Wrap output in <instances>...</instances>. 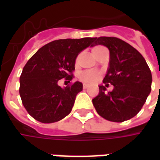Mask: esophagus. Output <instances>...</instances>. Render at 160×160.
Listing matches in <instances>:
<instances>
[{
    "mask_svg": "<svg viewBox=\"0 0 160 160\" xmlns=\"http://www.w3.org/2000/svg\"><path fill=\"white\" fill-rule=\"evenodd\" d=\"M88 87H89V86H88V85H87V84H84L83 85L84 89H87V88H88Z\"/></svg>",
    "mask_w": 160,
    "mask_h": 160,
    "instance_id": "1",
    "label": "esophagus"
}]
</instances>
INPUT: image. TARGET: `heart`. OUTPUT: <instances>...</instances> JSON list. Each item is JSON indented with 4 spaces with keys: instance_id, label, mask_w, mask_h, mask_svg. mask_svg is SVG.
Segmentation results:
<instances>
[{
    "instance_id": "1",
    "label": "heart",
    "mask_w": 160,
    "mask_h": 160,
    "mask_svg": "<svg viewBox=\"0 0 160 160\" xmlns=\"http://www.w3.org/2000/svg\"><path fill=\"white\" fill-rule=\"evenodd\" d=\"M101 48H103L102 46H96L92 49V52L93 55H95V53L97 52L98 50ZM79 61V56L77 57L76 59V63ZM100 78V73H98L97 71H92V70H87V71H84L80 74V80L81 81H83L85 83L87 84H92L95 83L96 81L98 80V79Z\"/></svg>"
}]
</instances>
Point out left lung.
<instances>
[{
	"instance_id": "8db88e82",
	"label": "left lung",
	"mask_w": 160,
	"mask_h": 160,
	"mask_svg": "<svg viewBox=\"0 0 160 160\" xmlns=\"http://www.w3.org/2000/svg\"><path fill=\"white\" fill-rule=\"evenodd\" d=\"M110 50V63L99 93L92 99L98 114L111 122H122L134 118L144 105L151 92L152 73L148 63L137 49L114 37L94 38L93 44ZM114 89L105 92L108 83Z\"/></svg>"
}]
</instances>
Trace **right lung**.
Returning <instances> with one entry per match:
<instances>
[{"instance_id": "add662e5", "label": "right lung", "mask_w": 160, "mask_h": 160, "mask_svg": "<svg viewBox=\"0 0 160 160\" xmlns=\"http://www.w3.org/2000/svg\"><path fill=\"white\" fill-rule=\"evenodd\" d=\"M92 38L55 40L40 48L26 62L19 78V95L34 119L52 123L71 112L83 85L76 81L62 88L58 81L73 79L77 56L92 46Z\"/></svg>"}]
</instances>
